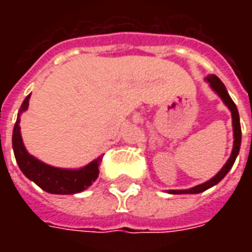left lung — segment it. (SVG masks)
<instances>
[{"label": "left lung", "mask_w": 252, "mask_h": 252, "mask_svg": "<svg viewBox=\"0 0 252 252\" xmlns=\"http://www.w3.org/2000/svg\"><path fill=\"white\" fill-rule=\"evenodd\" d=\"M205 81L209 83V86H211L215 92H216L219 95H220V98L222 99V102L227 105L228 109L231 110V115H232V126H233V148H232V153H231V157L227 160V163L222 166V169L217 173L213 178H211L209 181H206L204 184H201V185H197L194 188H190V189H185V190H169V193L171 194H197V193H201V191H205L206 189H209L212 186L217 185L220 181L228 174V171L231 170V167L235 163V159L238 157L239 150H240V142H242V129H240V120H239V112L238 108H236V105L232 101V98L229 97V94H228L227 89L224 86V83L216 77V75H208L205 78Z\"/></svg>", "instance_id": "obj_1"}]
</instances>
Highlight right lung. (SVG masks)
<instances>
[{
    "label": "right lung",
    "instance_id": "right-lung-1",
    "mask_svg": "<svg viewBox=\"0 0 252 252\" xmlns=\"http://www.w3.org/2000/svg\"><path fill=\"white\" fill-rule=\"evenodd\" d=\"M30 98L31 94H28L24 102L21 104L13 128V136H12L14 157H16V162L19 164L20 170L28 180L33 181L39 188L51 194H74V193H79L88 189L89 186L98 178V166L102 160L101 157L94 159L93 162H90L81 169H59V167L43 163L41 160L32 157L25 150L24 143L21 139V132H20V116L28 109Z\"/></svg>",
    "mask_w": 252,
    "mask_h": 252
}]
</instances>
